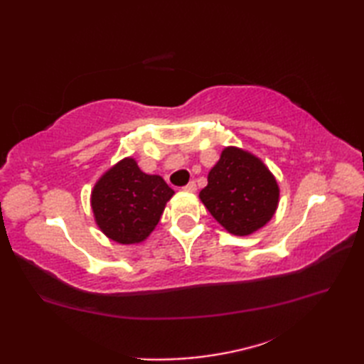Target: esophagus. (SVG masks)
<instances>
[{"label": "esophagus", "mask_w": 364, "mask_h": 364, "mask_svg": "<svg viewBox=\"0 0 364 364\" xmlns=\"http://www.w3.org/2000/svg\"><path fill=\"white\" fill-rule=\"evenodd\" d=\"M184 191H186V192H191V194H192V192H196V191H197V184H196L194 181H191L189 184H186V186H184Z\"/></svg>", "instance_id": "34e87169"}]
</instances>
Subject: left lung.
Masks as SVG:
<instances>
[{
	"label": "left lung",
	"instance_id": "8db88e82",
	"mask_svg": "<svg viewBox=\"0 0 364 364\" xmlns=\"http://www.w3.org/2000/svg\"><path fill=\"white\" fill-rule=\"evenodd\" d=\"M198 197L228 233L249 236L274 218L280 188L258 156L237 146H225Z\"/></svg>",
	"mask_w": 364,
	"mask_h": 364
}]
</instances>
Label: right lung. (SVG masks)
I'll return each instance as SVG.
<instances>
[{
  "instance_id": "1",
  "label": "right lung",
  "mask_w": 364,
  "mask_h": 364,
  "mask_svg": "<svg viewBox=\"0 0 364 364\" xmlns=\"http://www.w3.org/2000/svg\"><path fill=\"white\" fill-rule=\"evenodd\" d=\"M175 194L159 175L144 173L134 158H123L100 176L90 205L98 228L119 244L144 242Z\"/></svg>"
}]
</instances>
